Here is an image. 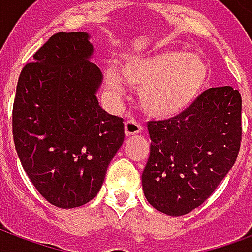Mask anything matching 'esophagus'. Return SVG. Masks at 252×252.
<instances>
[{
    "mask_svg": "<svg viewBox=\"0 0 252 252\" xmlns=\"http://www.w3.org/2000/svg\"><path fill=\"white\" fill-rule=\"evenodd\" d=\"M142 126L140 123H137L133 119H130L126 123L124 126V130H126V137H130V136H134V134H138L141 132Z\"/></svg>",
    "mask_w": 252,
    "mask_h": 252,
    "instance_id": "1",
    "label": "esophagus"
}]
</instances>
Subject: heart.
<instances>
[{"label": "heart", "mask_w": 252, "mask_h": 252, "mask_svg": "<svg viewBox=\"0 0 252 252\" xmlns=\"http://www.w3.org/2000/svg\"><path fill=\"white\" fill-rule=\"evenodd\" d=\"M126 85L140 89L142 110L153 118H171L183 112L199 98L207 86L209 69L197 55L182 49L132 56L123 61L118 72L107 69L104 80L114 93Z\"/></svg>", "instance_id": "heart-1"}]
</instances>
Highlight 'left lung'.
<instances>
[{
	"label": "left lung",
	"instance_id": "left-lung-1",
	"mask_svg": "<svg viewBox=\"0 0 252 252\" xmlns=\"http://www.w3.org/2000/svg\"><path fill=\"white\" fill-rule=\"evenodd\" d=\"M148 130L146 200L162 213L183 216L215 192L237 161L242 98L231 86L211 87L174 118L148 123Z\"/></svg>",
	"mask_w": 252,
	"mask_h": 252
}]
</instances>
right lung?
<instances>
[{
    "label": "right lung",
    "instance_id": "1",
    "mask_svg": "<svg viewBox=\"0 0 252 252\" xmlns=\"http://www.w3.org/2000/svg\"><path fill=\"white\" fill-rule=\"evenodd\" d=\"M87 32H57L25 65L13 106V137L22 167L59 208L94 199L124 141L123 118L99 106L102 73L89 61Z\"/></svg>",
    "mask_w": 252,
    "mask_h": 252
}]
</instances>
